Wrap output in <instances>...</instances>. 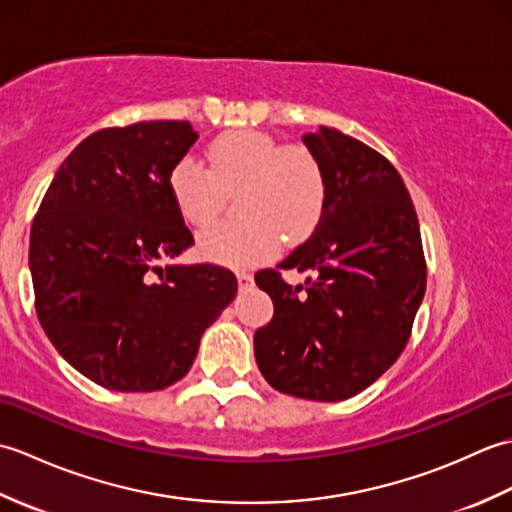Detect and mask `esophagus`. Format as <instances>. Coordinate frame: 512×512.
I'll return each mask as SVG.
<instances>
[{
	"instance_id": "34e87169",
	"label": "esophagus",
	"mask_w": 512,
	"mask_h": 512,
	"mask_svg": "<svg viewBox=\"0 0 512 512\" xmlns=\"http://www.w3.org/2000/svg\"><path fill=\"white\" fill-rule=\"evenodd\" d=\"M237 284H239V290H248L255 286V279L250 273H244V270H239L237 273Z\"/></svg>"
}]
</instances>
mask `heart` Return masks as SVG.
<instances>
[{"label":"heart","instance_id":"heart-1","mask_svg":"<svg viewBox=\"0 0 512 512\" xmlns=\"http://www.w3.org/2000/svg\"><path fill=\"white\" fill-rule=\"evenodd\" d=\"M209 171L182 158L169 171L173 206L193 228L217 220L226 195L239 191V220L222 222L200 235V253L217 264L253 266L277 253L279 237L297 242L319 222L328 180L306 145H281L257 129L217 136L206 149Z\"/></svg>","mask_w":512,"mask_h":512}]
</instances>
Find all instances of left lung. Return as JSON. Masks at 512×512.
I'll list each match as a JSON object with an SVG mask.
<instances>
[{
    "label": "left lung",
    "instance_id": "left-lung-1",
    "mask_svg": "<svg viewBox=\"0 0 512 512\" xmlns=\"http://www.w3.org/2000/svg\"><path fill=\"white\" fill-rule=\"evenodd\" d=\"M303 143L328 193L314 233L255 284L275 314L255 332L259 372L281 394L336 402L396 363L427 286L418 215L400 173L361 140L321 127ZM281 269L311 277L292 289Z\"/></svg>",
    "mask_w": 512,
    "mask_h": 512
}]
</instances>
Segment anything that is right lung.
I'll use <instances>...</instances> for the list:
<instances>
[{
  "mask_svg": "<svg viewBox=\"0 0 512 512\" xmlns=\"http://www.w3.org/2000/svg\"><path fill=\"white\" fill-rule=\"evenodd\" d=\"M195 140L189 121L99 129L61 162L32 222L41 328L76 372L105 389L176 383L237 295L228 268L169 264L193 246L167 178Z\"/></svg>",
  "mask_w": 512,
  "mask_h": 512,
  "instance_id": "add662e5",
  "label": "right lung"
}]
</instances>
